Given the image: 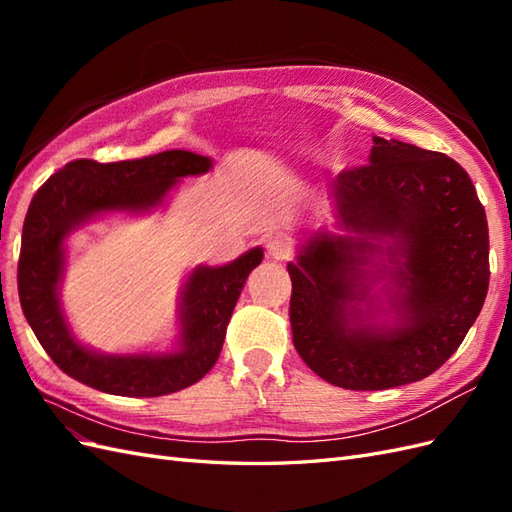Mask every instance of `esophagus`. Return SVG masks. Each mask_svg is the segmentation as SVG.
Listing matches in <instances>:
<instances>
[{"label": "esophagus", "mask_w": 512, "mask_h": 512, "mask_svg": "<svg viewBox=\"0 0 512 512\" xmlns=\"http://www.w3.org/2000/svg\"><path fill=\"white\" fill-rule=\"evenodd\" d=\"M265 247H267V254L273 258V260H286L290 256V243L282 237H267L265 241Z\"/></svg>", "instance_id": "34e87169"}]
</instances>
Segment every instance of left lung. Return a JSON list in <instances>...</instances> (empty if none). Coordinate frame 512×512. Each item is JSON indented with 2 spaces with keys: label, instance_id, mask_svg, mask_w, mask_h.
<instances>
[{
  "label": "left lung",
  "instance_id": "obj_1",
  "mask_svg": "<svg viewBox=\"0 0 512 512\" xmlns=\"http://www.w3.org/2000/svg\"><path fill=\"white\" fill-rule=\"evenodd\" d=\"M339 230L312 232L288 262L292 342L350 391L427 378L459 348L489 288L487 215L444 153L374 136L369 164L339 173Z\"/></svg>",
  "mask_w": 512,
  "mask_h": 512
}]
</instances>
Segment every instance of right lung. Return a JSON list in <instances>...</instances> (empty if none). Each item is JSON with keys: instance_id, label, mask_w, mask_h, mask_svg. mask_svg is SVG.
<instances>
[{"instance_id": "add662e5", "label": "right lung", "mask_w": 512, "mask_h": 512, "mask_svg": "<svg viewBox=\"0 0 512 512\" xmlns=\"http://www.w3.org/2000/svg\"><path fill=\"white\" fill-rule=\"evenodd\" d=\"M213 160L170 149L141 160L66 164L32 198L23 224L19 299L29 327L55 365L91 389L123 397H160L192 386L218 361L226 327L262 250L222 267L198 265L179 297V339L170 352L104 354L74 337L59 301L66 239L106 213H151L183 177L205 175Z\"/></svg>"}]
</instances>
